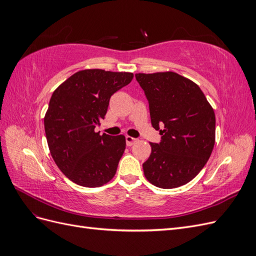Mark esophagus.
<instances>
[{
    "label": "esophagus",
    "instance_id": "obj_1",
    "mask_svg": "<svg viewBox=\"0 0 256 256\" xmlns=\"http://www.w3.org/2000/svg\"><path fill=\"white\" fill-rule=\"evenodd\" d=\"M136 142V138L130 136H126V144H127V146H132Z\"/></svg>",
    "mask_w": 256,
    "mask_h": 256
}]
</instances>
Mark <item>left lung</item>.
Instances as JSON below:
<instances>
[{"mask_svg":"<svg viewBox=\"0 0 256 256\" xmlns=\"http://www.w3.org/2000/svg\"><path fill=\"white\" fill-rule=\"evenodd\" d=\"M150 102L161 142L150 143L143 164L146 180L172 189L191 182L204 168L216 141V116L198 85L173 72L136 74Z\"/></svg>","mask_w":256,"mask_h":256,"instance_id":"8db88e82","label":"left lung"}]
</instances>
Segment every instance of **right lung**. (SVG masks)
<instances>
[{
	"label": "right lung",
	"instance_id": "right-lung-1",
	"mask_svg": "<svg viewBox=\"0 0 256 256\" xmlns=\"http://www.w3.org/2000/svg\"><path fill=\"white\" fill-rule=\"evenodd\" d=\"M134 79L132 72L85 69L53 92L44 122L51 156L74 184L96 188L109 182L126 148L125 136H100L111 96Z\"/></svg>",
	"mask_w": 256,
	"mask_h": 256
}]
</instances>
